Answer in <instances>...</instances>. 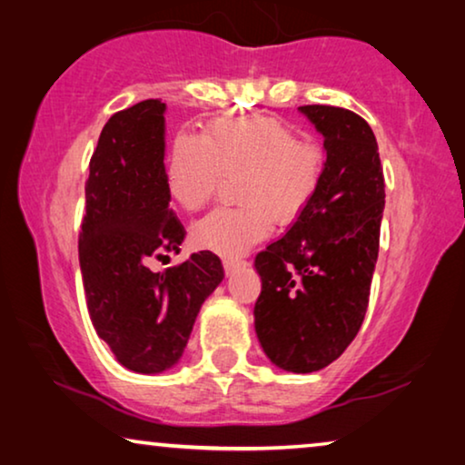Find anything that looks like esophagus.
<instances>
[{
	"label": "esophagus",
	"mask_w": 465,
	"mask_h": 465,
	"mask_svg": "<svg viewBox=\"0 0 465 465\" xmlns=\"http://www.w3.org/2000/svg\"><path fill=\"white\" fill-rule=\"evenodd\" d=\"M242 264H244V261H242V259H225V261H223V267H225L227 275H232L233 271H238V269L242 267Z\"/></svg>",
	"instance_id": "obj_1"
}]
</instances>
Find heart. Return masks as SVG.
Instances as JSON below:
<instances>
[{
	"instance_id": "1",
	"label": "heart",
	"mask_w": 465,
	"mask_h": 465,
	"mask_svg": "<svg viewBox=\"0 0 465 465\" xmlns=\"http://www.w3.org/2000/svg\"><path fill=\"white\" fill-rule=\"evenodd\" d=\"M327 154L319 140L272 115L221 117L204 134L180 132L167 157V193L182 209L211 201L223 175H235L240 204L219 206L193 227L196 246L238 256L262 240L271 219L300 217L325 175Z\"/></svg>"
}]
</instances>
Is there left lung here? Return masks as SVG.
Instances as JSON below:
<instances>
[{
	"label": "left lung",
	"instance_id": "left-lung-1",
	"mask_svg": "<svg viewBox=\"0 0 465 465\" xmlns=\"http://www.w3.org/2000/svg\"><path fill=\"white\" fill-rule=\"evenodd\" d=\"M325 140V175L290 230L254 259L262 290L254 327L272 364L321 371L362 327L385 209V175L371 126L343 107L304 105Z\"/></svg>",
	"mask_w": 465,
	"mask_h": 465
}]
</instances>
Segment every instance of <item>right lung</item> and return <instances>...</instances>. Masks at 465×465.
Instances as JSON below:
<instances>
[{"mask_svg":"<svg viewBox=\"0 0 465 465\" xmlns=\"http://www.w3.org/2000/svg\"><path fill=\"white\" fill-rule=\"evenodd\" d=\"M165 103L146 99L114 114L88 163L78 235L86 308L117 362L153 374L182 358L203 302L223 282L211 250L151 271L186 235L169 201Z\"/></svg>","mask_w":465,"mask_h":465,"instance_id":"1","label":"right lung"}]
</instances>
